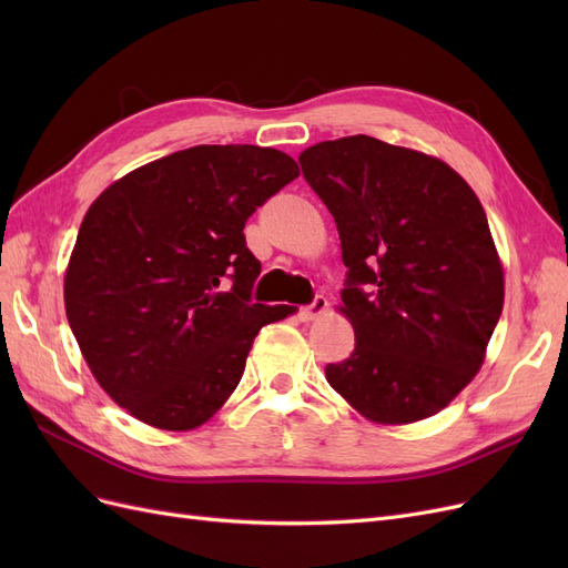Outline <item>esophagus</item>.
<instances>
[{"instance_id":"esophagus-1","label":"esophagus","mask_w":568,"mask_h":568,"mask_svg":"<svg viewBox=\"0 0 568 568\" xmlns=\"http://www.w3.org/2000/svg\"><path fill=\"white\" fill-rule=\"evenodd\" d=\"M326 307H329V301H326L324 296H317L311 305H303V307H301V311H298V317H301L303 322L317 320L320 315H324V313H326Z\"/></svg>"}]
</instances>
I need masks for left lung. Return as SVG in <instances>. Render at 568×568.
<instances>
[{
  "label": "left lung",
  "mask_w": 568,
  "mask_h": 568,
  "mask_svg": "<svg viewBox=\"0 0 568 568\" xmlns=\"http://www.w3.org/2000/svg\"><path fill=\"white\" fill-rule=\"evenodd\" d=\"M303 175L334 215L355 332L329 386L374 424L434 417L478 374L505 303L488 217L459 173L367 134L307 146Z\"/></svg>",
  "instance_id": "8db88e82"
}]
</instances>
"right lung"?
<instances>
[{
    "label": "right lung",
    "instance_id": "1",
    "mask_svg": "<svg viewBox=\"0 0 568 568\" xmlns=\"http://www.w3.org/2000/svg\"><path fill=\"white\" fill-rule=\"evenodd\" d=\"M298 175L277 149L199 144L115 180L84 213L65 317L97 384L134 419L205 424L242 382L257 332L298 311L251 303L261 261L244 239L257 205Z\"/></svg>",
    "mask_w": 568,
    "mask_h": 568
}]
</instances>
